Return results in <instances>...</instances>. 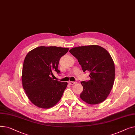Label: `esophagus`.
Listing matches in <instances>:
<instances>
[{
    "label": "esophagus",
    "mask_w": 135,
    "mask_h": 135,
    "mask_svg": "<svg viewBox=\"0 0 135 135\" xmlns=\"http://www.w3.org/2000/svg\"><path fill=\"white\" fill-rule=\"evenodd\" d=\"M68 83L69 84H71V85H74V84H75L77 83L76 82H73V81H69Z\"/></svg>",
    "instance_id": "34e87169"
}]
</instances>
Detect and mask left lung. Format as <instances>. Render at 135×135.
<instances>
[{"instance_id":"left-lung-1","label":"left lung","mask_w":135,"mask_h":135,"mask_svg":"<svg viewBox=\"0 0 135 135\" xmlns=\"http://www.w3.org/2000/svg\"><path fill=\"white\" fill-rule=\"evenodd\" d=\"M69 52L78 60L83 72L88 71L90 80L81 82V99L90 105L104 101L111 91L115 78V66L108 51L98 45L74 47Z\"/></svg>"}]
</instances>
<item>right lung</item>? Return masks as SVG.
Instances as JSON below:
<instances>
[{"label": "right lung", "instance_id": "add662e5", "mask_svg": "<svg viewBox=\"0 0 135 135\" xmlns=\"http://www.w3.org/2000/svg\"><path fill=\"white\" fill-rule=\"evenodd\" d=\"M69 48L40 46L29 51L23 62L22 82L28 98L36 106L50 108L61 99L67 82L54 80L53 72L59 73L60 58Z\"/></svg>", "mask_w": 135, "mask_h": 135}]
</instances>
